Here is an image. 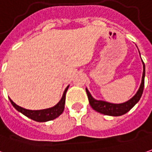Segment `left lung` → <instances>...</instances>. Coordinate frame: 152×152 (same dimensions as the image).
Listing matches in <instances>:
<instances>
[{
	"instance_id": "left-lung-1",
	"label": "left lung",
	"mask_w": 152,
	"mask_h": 152,
	"mask_svg": "<svg viewBox=\"0 0 152 152\" xmlns=\"http://www.w3.org/2000/svg\"><path fill=\"white\" fill-rule=\"evenodd\" d=\"M139 54H140V52H139ZM142 64H143V73H142L141 85L139 87V89L137 90V94L126 102H122V103H112V102L102 101V100H97L91 95L88 88H86L87 95H88L90 106L92 107V108L98 113L107 115V116H113V117L122 116L123 114L126 113L127 112H129L137 103L142 97V93H143L144 82H145V64H144L143 61H142Z\"/></svg>"
}]
</instances>
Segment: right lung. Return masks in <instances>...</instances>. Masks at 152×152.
<instances>
[{"instance_id": "add662e5", "label": "right lung", "mask_w": 152, "mask_h": 152, "mask_svg": "<svg viewBox=\"0 0 152 152\" xmlns=\"http://www.w3.org/2000/svg\"><path fill=\"white\" fill-rule=\"evenodd\" d=\"M69 86H67V88L64 90L63 96L60 101L55 105V106L50 107V108H46V109L42 110H29L26 109L24 107L18 106L10 98V101L11 102V104L13 105L15 109L17 110L18 112L21 113L22 114H24L25 116H26L27 118H30L32 120H34L35 122H45L48 121H51L54 120L56 118L59 117L62 113L64 112V104H65V95L67 93V90L69 88Z\"/></svg>"}]
</instances>
